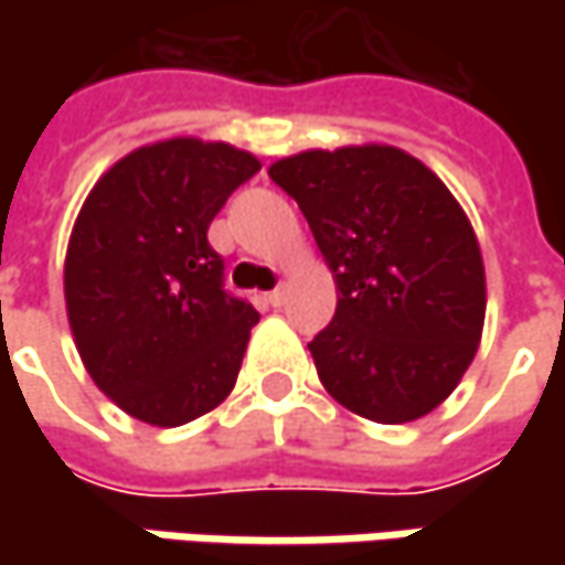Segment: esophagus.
Returning <instances> with one entry per match:
<instances>
[{"mask_svg":"<svg viewBox=\"0 0 565 565\" xmlns=\"http://www.w3.org/2000/svg\"><path fill=\"white\" fill-rule=\"evenodd\" d=\"M264 301H267L270 308H279V305L286 301V292H282V289H273V292L264 295Z\"/></svg>","mask_w":565,"mask_h":565,"instance_id":"esophagus-1","label":"esophagus"}]
</instances>
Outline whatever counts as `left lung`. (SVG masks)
<instances>
[{"mask_svg":"<svg viewBox=\"0 0 565 565\" xmlns=\"http://www.w3.org/2000/svg\"><path fill=\"white\" fill-rule=\"evenodd\" d=\"M267 172L337 279V315L308 342L320 383L367 422L424 418L459 386L484 330V260L466 210L390 143L305 150Z\"/></svg>","mask_w":565,"mask_h":565,"instance_id":"left-lung-1","label":"left lung"}]
</instances>
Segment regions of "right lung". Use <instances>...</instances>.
I'll return each instance as SVG.
<instances>
[{"label": "right lung", "mask_w": 565, "mask_h": 565, "mask_svg": "<svg viewBox=\"0 0 565 565\" xmlns=\"http://www.w3.org/2000/svg\"><path fill=\"white\" fill-rule=\"evenodd\" d=\"M257 169L232 143L169 138L109 166L77 213L68 327L87 374L138 422H194L238 380L260 317L223 289L206 228Z\"/></svg>", "instance_id": "1"}]
</instances>
